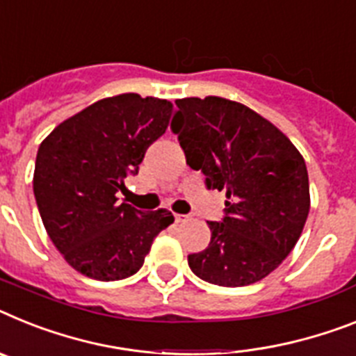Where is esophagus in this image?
Wrapping results in <instances>:
<instances>
[{"label":"esophagus","mask_w":356,"mask_h":356,"mask_svg":"<svg viewBox=\"0 0 356 356\" xmlns=\"http://www.w3.org/2000/svg\"><path fill=\"white\" fill-rule=\"evenodd\" d=\"M173 219H175V222H186L188 219H190V217H188V215H181V213H175L173 215Z\"/></svg>","instance_id":"obj_1"}]
</instances>
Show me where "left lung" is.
<instances>
[{
  "label": "left lung",
  "instance_id": "left-lung-1",
  "mask_svg": "<svg viewBox=\"0 0 356 356\" xmlns=\"http://www.w3.org/2000/svg\"><path fill=\"white\" fill-rule=\"evenodd\" d=\"M172 122L186 164L226 192V217L208 222L206 250L188 255L199 279L224 288L259 282L284 261L309 213L304 157L273 122L217 95L175 101Z\"/></svg>",
  "mask_w": 356,
  "mask_h": 356
}]
</instances>
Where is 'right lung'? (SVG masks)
Instances as JSON below:
<instances>
[{
  "label": "right lung",
  "instance_id": "add662e5",
  "mask_svg": "<svg viewBox=\"0 0 356 356\" xmlns=\"http://www.w3.org/2000/svg\"><path fill=\"white\" fill-rule=\"evenodd\" d=\"M173 104L119 94L95 101L54 128L40 145L34 195L54 246L95 280L127 279L154 238L173 222L168 210L145 213L118 201L127 175L168 128Z\"/></svg>",
  "mask_w": 356,
  "mask_h": 356
}]
</instances>
